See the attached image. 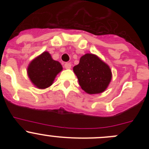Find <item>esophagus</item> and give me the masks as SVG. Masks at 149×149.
Returning <instances> with one entry per match:
<instances>
[{
  "instance_id": "esophagus-1",
  "label": "esophagus",
  "mask_w": 149,
  "mask_h": 149,
  "mask_svg": "<svg viewBox=\"0 0 149 149\" xmlns=\"http://www.w3.org/2000/svg\"><path fill=\"white\" fill-rule=\"evenodd\" d=\"M64 67H65L66 69H69L71 68V64H70V63H65L64 64Z\"/></svg>"
}]
</instances>
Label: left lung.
Instances as JSON below:
<instances>
[{"label":"left lung","mask_w":149,"mask_h":149,"mask_svg":"<svg viewBox=\"0 0 149 149\" xmlns=\"http://www.w3.org/2000/svg\"><path fill=\"white\" fill-rule=\"evenodd\" d=\"M79 83L82 89L89 94L103 92L112 79L109 67L97 55L86 54L73 67Z\"/></svg>","instance_id":"obj_1"}]
</instances>
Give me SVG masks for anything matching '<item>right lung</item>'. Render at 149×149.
I'll return each mask as SVG.
<instances>
[{
    "instance_id": "right-lung-1",
    "label": "right lung",
    "mask_w": 149,
    "mask_h": 149,
    "mask_svg": "<svg viewBox=\"0 0 149 149\" xmlns=\"http://www.w3.org/2000/svg\"><path fill=\"white\" fill-rule=\"evenodd\" d=\"M62 69L58 61H54L49 52H44L30 63L27 73L34 85L39 88H46L52 85Z\"/></svg>"
}]
</instances>
